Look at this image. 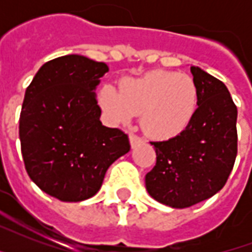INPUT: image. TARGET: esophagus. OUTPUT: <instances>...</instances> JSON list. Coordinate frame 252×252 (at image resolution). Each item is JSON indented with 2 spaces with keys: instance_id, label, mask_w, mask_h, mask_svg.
<instances>
[{
  "instance_id": "obj_1",
  "label": "esophagus",
  "mask_w": 252,
  "mask_h": 252,
  "mask_svg": "<svg viewBox=\"0 0 252 252\" xmlns=\"http://www.w3.org/2000/svg\"><path fill=\"white\" fill-rule=\"evenodd\" d=\"M129 141H130V146L134 148L136 145H138L140 142H142V138H140L136 134H129Z\"/></svg>"
}]
</instances>
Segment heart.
Returning <instances> with one entry per match:
<instances>
[{"label":"heart","mask_w":252,"mask_h":252,"mask_svg":"<svg viewBox=\"0 0 252 252\" xmlns=\"http://www.w3.org/2000/svg\"><path fill=\"white\" fill-rule=\"evenodd\" d=\"M118 91L104 85L98 104L111 122L128 124L141 114V126L157 140H168L186 130L199 107V89L188 74L152 70L137 78H123Z\"/></svg>","instance_id":"1"}]
</instances>
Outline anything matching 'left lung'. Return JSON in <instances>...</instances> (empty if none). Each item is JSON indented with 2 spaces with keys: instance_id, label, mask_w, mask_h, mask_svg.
<instances>
[{
  "instance_id": "left-lung-1",
  "label": "left lung",
  "mask_w": 252,
  "mask_h": 252,
  "mask_svg": "<svg viewBox=\"0 0 252 252\" xmlns=\"http://www.w3.org/2000/svg\"><path fill=\"white\" fill-rule=\"evenodd\" d=\"M199 107L191 124L167 141L152 142L157 163L145 176L149 195L183 209L209 199L225 186L237 157V106L223 82L191 66Z\"/></svg>"
}]
</instances>
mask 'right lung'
<instances>
[{
  "instance_id": "right-lung-1",
  "label": "right lung",
  "mask_w": 252,
  "mask_h": 252,
  "mask_svg": "<svg viewBox=\"0 0 252 252\" xmlns=\"http://www.w3.org/2000/svg\"><path fill=\"white\" fill-rule=\"evenodd\" d=\"M108 66L81 55L45 63L26 89L19 138L27 174L61 201L90 199L112 163L129 152L128 136L102 124L95 89Z\"/></svg>"
}]
</instances>
